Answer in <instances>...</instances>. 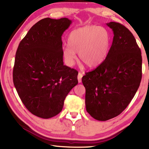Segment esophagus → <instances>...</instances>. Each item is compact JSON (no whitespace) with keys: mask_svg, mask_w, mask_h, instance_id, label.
<instances>
[{"mask_svg":"<svg viewBox=\"0 0 149 149\" xmlns=\"http://www.w3.org/2000/svg\"><path fill=\"white\" fill-rule=\"evenodd\" d=\"M83 74H82V73H81V72H79L78 74V76H77V79H78V82L79 83H81V82H82V77H83Z\"/></svg>","mask_w":149,"mask_h":149,"instance_id":"1","label":"esophagus"}]
</instances>
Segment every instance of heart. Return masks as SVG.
Listing matches in <instances>:
<instances>
[{
	"mask_svg": "<svg viewBox=\"0 0 149 149\" xmlns=\"http://www.w3.org/2000/svg\"><path fill=\"white\" fill-rule=\"evenodd\" d=\"M68 45L63 47V56L68 66L74 65L79 53L81 61L88 67L95 68L105 61L110 48L111 38L105 28L86 26L69 34Z\"/></svg>",
	"mask_w": 149,
	"mask_h": 149,
	"instance_id": "1",
	"label": "heart"
}]
</instances>
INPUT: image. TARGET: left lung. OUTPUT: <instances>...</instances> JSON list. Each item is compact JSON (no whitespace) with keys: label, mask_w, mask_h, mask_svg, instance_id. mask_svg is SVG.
<instances>
[{"label":"left lung","mask_w":149,"mask_h":149,"mask_svg":"<svg viewBox=\"0 0 149 149\" xmlns=\"http://www.w3.org/2000/svg\"><path fill=\"white\" fill-rule=\"evenodd\" d=\"M106 25L114 34L107 58L82 78L87 112L99 121L113 118L127 107L142 75L141 50L131 31L116 22Z\"/></svg>","instance_id":"left-lung-1"}]
</instances>
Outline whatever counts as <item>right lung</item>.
<instances>
[{
    "label": "right lung",
    "mask_w": 149,
    "mask_h": 149,
    "mask_svg": "<svg viewBox=\"0 0 149 149\" xmlns=\"http://www.w3.org/2000/svg\"><path fill=\"white\" fill-rule=\"evenodd\" d=\"M67 18H45L28 31L16 52L13 79L22 102L34 115L49 118L61 111L78 83V72L64 65L61 36Z\"/></svg>",
    "instance_id": "right-lung-1"
}]
</instances>
